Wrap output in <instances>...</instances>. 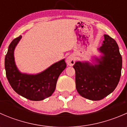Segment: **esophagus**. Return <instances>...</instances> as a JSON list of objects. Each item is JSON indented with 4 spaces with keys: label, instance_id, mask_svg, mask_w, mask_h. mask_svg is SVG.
<instances>
[{
    "label": "esophagus",
    "instance_id": "esophagus-1",
    "mask_svg": "<svg viewBox=\"0 0 127 127\" xmlns=\"http://www.w3.org/2000/svg\"><path fill=\"white\" fill-rule=\"evenodd\" d=\"M66 63H67V64L68 65V66H72L75 64V58L74 57V55H71L67 56V58H66Z\"/></svg>",
    "mask_w": 127,
    "mask_h": 127
}]
</instances>
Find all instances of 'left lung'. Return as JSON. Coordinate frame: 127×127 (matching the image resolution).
Instances as JSON below:
<instances>
[{
  "label": "left lung",
  "mask_w": 127,
  "mask_h": 127,
  "mask_svg": "<svg viewBox=\"0 0 127 127\" xmlns=\"http://www.w3.org/2000/svg\"><path fill=\"white\" fill-rule=\"evenodd\" d=\"M104 40L98 50L102 54L95 57V63L77 61L75 86L80 96L92 101L103 99L117 86L121 75L122 58L114 39L104 34Z\"/></svg>",
  "instance_id": "8db88e82"
}]
</instances>
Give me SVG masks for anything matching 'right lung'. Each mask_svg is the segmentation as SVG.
<instances>
[{"label": "right lung", "mask_w": 127, "mask_h": 127, "mask_svg": "<svg viewBox=\"0 0 127 127\" xmlns=\"http://www.w3.org/2000/svg\"><path fill=\"white\" fill-rule=\"evenodd\" d=\"M21 37L20 35L14 39L8 47L5 58L6 76L11 87L18 95L31 101L43 100L53 94L58 77L66 67V63L63 59L39 74L21 72L15 64L14 51Z\"/></svg>", "instance_id": "obj_1"}]
</instances>
